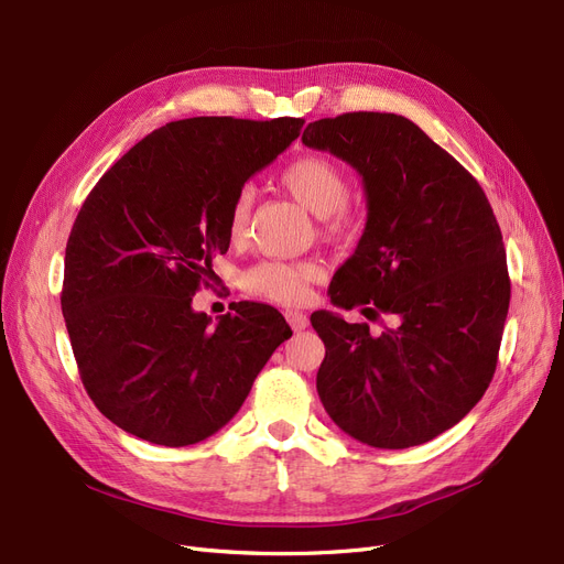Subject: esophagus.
I'll return each instance as SVG.
<instances>
[{
	"label": "esophagus",
	"instance_id": "1",
	"mask_svg": "<svg viewBox=\"0 0 564 564\" xmlns=\"http://www.w3.org/2000/svg\"><path fill=\"white\" fill-rule=\"evenodd\" d=\"M285 319L292 332H304L308 327V317L302 311H285Z\"/></svg>",
	"mask_w": 564,
	"mask_h": 564
}]
</instances>
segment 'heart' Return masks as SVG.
I'll list each match as a JSON object with an SVG mask.
<instances>
[{
  "instance_id": "1",
  "label": "heart",
  "mask_w": 564,
  "mask_h": 564,
  "mask_svg": "<svg viewBox=\"0 0 564 564\" xmlns=\"http://www.w3.org/2000/svg\"><path fill=\"white\" fill-rule=\"evenodd\" d=\"M283 189L319 217L324 232L345 235L351 230L347 200L351 196L349 175L329 158L304 155L290 162L281 173ZM251 192L240 189L228 207V237L242 240L251 215ZM319 276V264L311 260H262L245 272L242 285L249 294L279 304H294L306 297L308 283Z\"/></svg>"
}]
</instances>
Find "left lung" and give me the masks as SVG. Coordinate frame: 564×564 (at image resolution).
<instances>
[{"label":"left lung","instance_id":"8db88e82","mask_svg":"<svg viewBox=\"0 0 564 564\" xmlns=\"http://www.w3.org/2000/svg\"><path fill=\"white\" fill-rule=\"evenodd\" d=\"M364 177L368 221L334 274L332 302L379 336L315 311L327 354L317 395L332 421L372 448H411L457 425L496 372L510 308L506 247L473 177L416 123L398 113L349 111L302 134Z\"/></svg>","mask_w":564,"mask_h":564}]
</instances>
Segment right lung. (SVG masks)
<instances>
[{
    "label": "right lung",
    "mask_w": 564,
    "mask_h": 564,
    "mask_svg": "<svg viewBox=\"0 0 564 564\" xmlns=\"http://www.w3.org/2000/svg\"><path fill=\"white\" fill-rule=\"evenodd\" d=\"M302 128L290 116L183 118L132 145L86 196L62 311L84 389L113 425L166 448L213 436L292 336L274 306L240 302L213 327L192 297L228 251L235 194Z\"/></svg>",
    "instance_id": "add662e5"
}]
</instances>
